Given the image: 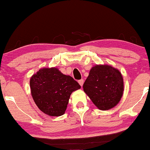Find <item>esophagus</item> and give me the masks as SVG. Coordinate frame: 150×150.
Listing matches in <instances>:
<instances>
[{"instance_id":"esophagus-1","label":"esophagus","mask_w":150,"mask_h":150,"mask_svg":"<svg viewBox=\"0 0 150 150\" xmlns=\"http://www.w3.org/2000/svg\"><path fill=\"white\" fill-rule=\"evenodd\" d=\"M78 83H79L81 86H83V83H84V81H83V79H80L78 81Z\"/></svg>"}]
</instances>
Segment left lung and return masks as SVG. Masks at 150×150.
<instances>
[{
    "label": "left lung",
    "mask_w": 150,
    "mask_h": 150,
    "mask_svg": "<svg viewBox=\"0 0 150 150\" xmlns=\"http://www.w3.org/2000/svg\"><path fill=\"white\" fill-rule=\"evenodd\" d=\"M83 87L97 108L108 110L117 105L123 96L122 75L110 65H96L90 70Z\"/></svg>",
    "instance_id": "1"
}]
</instances>
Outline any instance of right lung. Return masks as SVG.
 <instances>
[{
  "label": "right lung",
  "instance_id": "obj_1",
  "mask_svg": "<svg viewBox=\"0 0 150 150\" xmlns=\"http://www.w3.org/2000/svg\"><path fill=\"white\" fill-rule=\"evenodd\" d=\"M31 95L38 108L49 116H61L65 112L73 91L81 88L69 75L57 68H42L30 79Z\"/></svg>",
  "mask_w": 150,
  "mask_h": 150
}]
</instances>
